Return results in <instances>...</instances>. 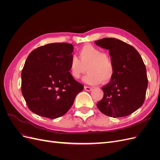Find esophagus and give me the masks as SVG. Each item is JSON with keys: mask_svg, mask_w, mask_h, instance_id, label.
<instances>
[{"mask_svg": "<svg viewBox=\"0 0 160 160\" xmlns=\"http://www.w3.org/2000/svg\"><path fill=\"white\" fill-rule=\"evenodd\" d=\"M84 89L87 91H91L92 89H93V88H91V87H88V86H85Z\"/></svg>", "mask_w": 160, "mask_h": 160, "instance_id": "34e87169", "label": "esophagus"}]
</instances>
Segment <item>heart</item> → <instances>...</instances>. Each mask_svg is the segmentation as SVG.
<instances>
[{"instance_id":"1","label":"heart","mask_w":160,"mask_h":160,"mask_svg":"<svg viewBox=\"0 0 160 160\" xmlns=\"http://www.w3.org/2000/svg\"><path fill=\"white\" fill-rule=\"evenodd\" d=\"M79 58L72 56L69 62V71L72 78L78 79L88 70L84 77L86 83L95 85L109 82L113 78L115 67L112 58L98 47L86 45L79 51Z\"/></svg>"}]
</instances>
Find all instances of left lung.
I'll return each mask as SVG.
<instances>
[{
  "label": "left lung",
  "mask_w": 160,
  "mask_h": 160,
  "mask_svg": "<svg viewBox=\"0 0 160 160\" xmlns=\"http://www.w3.org/2000/svg\"><path fill=\"white\" fill-rule=\"evenodd\" d=\"M95 44L108 49L115 72L102 88L103 98L97 104L101 113L112 118L125 117L143 105L148 80L141 55L133 47L115 38H104Z\"/></svg>",
  "instance_id": "obj_1"
}]
</instances>
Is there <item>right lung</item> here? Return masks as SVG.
Returning <instances> with one entry per match:
<instances>
[{
	"mask_svg": "<svg viewBox=\"0 0 160 160\" xmlns=\"http://www.w3.org/2000/svg\"><path fill=\"white\" fill-rule=\"evenodd\" d=\"M73 45L50 43L33 50L21 72V91L33 113L55 119L65 115L83 85L70 75L69 62Z\"/></svg>",
	"mask_w": 160,
	"mask_h": 160,
	"instance_id": "obj_1",
	"label": "right lung"
}]
</instances>
